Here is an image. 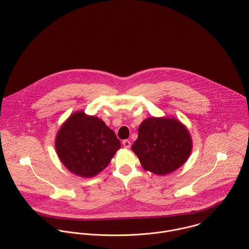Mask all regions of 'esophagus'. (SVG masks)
<instances>
[{"label":"esophagus","instance_id":"obj_1","mask_svg":"<svg viewBox=\"0 0 249 249\" xmlns=\"http://www.w3.org/2000/svg\"><path fill=\"white\" fill-rule=\"evenodd\" d=\"M122 144H123L124 148H126V149H129L131 147V142L129 140H123Z\"/></svg>","mask_w":249,"mask_h":249}]
</instances>
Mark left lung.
I'll list each match as a JSON object with an SVG mask.
<instances>
[{
	"instance_id": "8db88e82",
	"label": "left lung",
	"mask_w": 249,
	"mask_h": 249,
	"mask_svg": "<svg viewBox=\"0 0 249 249\" xmlns=\"http://www.w3.org/2000/svg\"><path fill=\"white\" fill-rule=\"evenodd\" d=\"M193 142L185 125L175 117H149L138 128L133 152L144 170L165 176L183 165Z\"/></svg>"
}]
</instances>
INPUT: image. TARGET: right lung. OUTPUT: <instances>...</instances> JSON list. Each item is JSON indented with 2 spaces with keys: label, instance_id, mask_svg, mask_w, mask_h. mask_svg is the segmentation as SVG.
Instances as JSON below:
<instances>
[{
  "label": "right lung",
  "instance_id": "1",
  "mask_svg": "<svg viewBox=\"0 0 249 249\" xmlns=\"http://www.w3.org/2000/svg\"><path fill=\"white\" fill-rule=\"evenodd\" d=\"M120 147L114 132L102 119L83 111L70 115L55 138L61 162L71 173L86 178L103 171Z\"/></svg>",
  "mask_w": 249,
  "mask_h": 249
}]
</instances>
